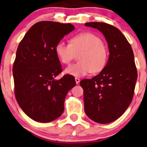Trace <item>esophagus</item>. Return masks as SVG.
I'll return each instance as SVG.
<instances>
[{"instance_id":"esophagus-1","label":"esophagus","mask_w":147,"mask_h":147,"mask_svg":"<svg viewBox=\"0 0 147 147\" xmlns=\"http://www.w3.org/2000/svg\"><path fill=\"white\" fill-rule=\"evenodd\" d=\"M75 81H76V84H79V82H80V78L76 77L75 78Z\"/></svg>"}]
</instances>
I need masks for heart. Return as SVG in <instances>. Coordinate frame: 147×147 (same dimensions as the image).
I'll list each match as a JSON object with an SVG mask.
<instances>
[{
  "label": "heart",
  "mask_w": 147,
  "mask_h": 147,
  "mask_svg": "<svg viewBox=\"0 0 147 147\" xmlns=\"http://www.w3.org/2000/svg\"><path fill=\"white\" fill-rule=\"evenodd\" d=\"M82 51L78 56L79 62L67 67L65 73L76 77H82L92 73L102 71L108 59L107 47L102 39L93 33L82 32L73 36L70 43L61 41L55 47L60 61L68 65L73 59L75 53Z\"/></svg>",
  "instance_id": "b5f03b06"
}]
</instances>
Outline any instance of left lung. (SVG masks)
Masks as SVG:
<instances>
[{
  "instance_id": "obj_1",
  "label": "left lung",
  "mask_w": 147,
  "mask_h": 147,
  "mask_svg": "<svg viewBox=\"0 0 147 147\" xmlns=\"http://www.w3.org/2000/svg\"><path fill=\"white\" fill-rule=\"evenodd\" d=\"M85 26L102 33L109 56L98 75L80 81L84 90V111L94 121L109 123L121 117L132 101L137 78L134 55L129 43L117 28L97 22Z\"/></svg>"
}]
</instances>
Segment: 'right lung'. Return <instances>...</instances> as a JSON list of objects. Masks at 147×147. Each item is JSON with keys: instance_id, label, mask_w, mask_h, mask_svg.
Returning a JSON list of instances; mask_svg holds the SVG:
<instances>
[{"instance_id": "right-lung-1", "label": "right lung", "mask_w": 147, "mask_h": 147, "mask_svg": "<svg viewBox=\"0 0 147 147\" xmlns=\"http://www.w3.org/2000/svg\"><path fill=\"white\" fill-rule=\"evenodd\" d=\"M74 29L71 24L39 22L19 43L12 69L15 96L34 121L47 123L60 117L68 92L76 85L70 74L55 79L62 72L56 45Z\"/></svg>"}]
</instances>
